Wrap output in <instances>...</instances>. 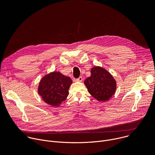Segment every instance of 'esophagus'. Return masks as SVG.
Masks as SVG:
<instances>
[{"label": "esophagus", "mask_w": 155, "mask_h": 155, "mask_svg": "<svg viewBox=\"0 0 155 155\" xmlns=\"http://www.w3.org/2000/svg\"><path fill=\"white\" fill-rule=\"evenodd\" d=\"M76 80H77V81H78V82H81V81H83V78H82L81 77H79L78 78H77Z\"/></svg>", "instance_id": "34e87169"}]
</instances>
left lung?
Wrapping results in <instances>:
<instances>
[{
	"label": "left lung",
	"mask_w": 155,
	"mask_h": 155,
	"mask_svg": "<svg viewBox=\"0 0 155 155\" xmlns=\"http://www.w3.org/2000/svg\"><path fill=\"white\" fill-rule=\"evenodd\" d=\"M87 91L99 102H107L115 94L117 81L113 75L101 66L91 69V76L84 81Z\"/></svg>",
	"instance_id": "1"
}]
</instances>
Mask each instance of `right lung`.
Segmentation results:
<instances>
[{"mask_svg":"<svg viewBox=\"0 0 155 155\" xmlns=\"http://www.w3.org/2000/svg\"><path fill=\"white\" fill-rule=\"evenodd\" d=\"M72 79L59 71L43 76L38 86V93L43 101L52 107H59L68 97Z\"/></svg>","mask_w":155,"mask_h":155,"instance_id":"right-lung-1","label":"right lung"}]
</instances>
